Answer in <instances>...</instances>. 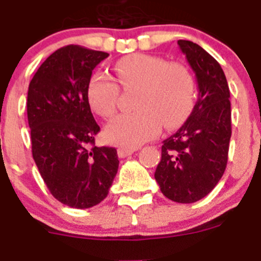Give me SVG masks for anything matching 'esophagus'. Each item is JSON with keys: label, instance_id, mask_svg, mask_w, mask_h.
<instances>
[{"label": "esophagus", "instance_id": "esophagus-1", "mask_svg": "<svg viewBox=\"0 0 261 261\" xmlns=\"http://www.w3.org/2000/svg\"><path fill=\"white\" fill-rule=\"evenodd\" d=\"M135 151H136V149H133V148L121 147V148H118V156L121 157V159H125V157H127V156H130V154H133Z\"/></svg>", "mask_w": 261, "mask_h": 261}]
</instances>
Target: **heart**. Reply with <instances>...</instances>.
Wrapping results in <instances>:
<instances>
[{
    "mask_svg": "<svg viewBox=\"0 0 261 261\" xmlns=\"http://www.w3.org/2000/svg\"><path fill=\"white\" fill-rule=\"evenodd\" d=\"M117 81L123 88L138 87V110L119 114L104 130L112 144L135 148L154 138L161 121L168 128L180 125L194 105V81L186 67L156 56L135 53L116 63ZM119 87L108 72L97 71L87 86V97L96 113L109 118L116 113Z\"/></svg>",
    "mask_w": 261,
    "mask_h": 261,
    "instance_id": "1",
    "label": "heart"
}]
</instances>
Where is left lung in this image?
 Wrapping results in <instances>:
<instances>
[{
    "mask_svg": "<svg viewBox=\"0 0 261 261\" xmlns=\"http://www.w3.org/2000/svg\"><path fill=\"white\" fill-rule=\"evenodd\" d=\"M195 72L198 100L186 122L163 142L154 179L166 198L195 203L210 194L227 164L231 136L230 91L220 63L198 44L178 40Z\"/></svg>",
    "mask_w": 261,
    "mask_h": 261,
    "instance_id": "obj_1",
    "label": "left lung"
}]
</instances>
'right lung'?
<instances>
[{
	"label": "right lung",
	"instance_id": "obj_1",
	"mask_svg": "<svg viewBox=\"0 0 261 261\" xmlns=\"http://www.w3.org/2000/svg\"><path fill=\"white\" fill-rule=\"evenodd\" d=\"M108 53L67 45L51 53L34 75L27 96L32 156L50 194L86 210L108 196L118 170L116 148L96 147L100 131L87 86Z\"/></svg>",
	"mask_w": 261,
	"mask_h": 261
}]
</instances>
